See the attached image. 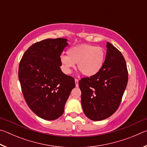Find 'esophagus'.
Returning a JSON list of instances; mask_svg holds the SVG:
<instances>
[{"label": "esophagus", "instance_id": "esophagus-1", "mask_svg": "<svg viewBox=\"0 0 147 147\" xmlns=\"http://www.w3.org/2000/svg\"><path fill=\"white\" fill-rule=\"evenodd\" d=\"M74 81H75V84H76V88H78V79H77V78H75L74 79Z\"/></svg>", "mask_w": 147, "mask_h": 147}]
</instances>
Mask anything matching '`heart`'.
<instances>
[{"mask_svg": "<svg viewBox=\"0 0 147 147\" xmlns=\"http://www.w3.org/2000/svg\"><path fill=\"white\" fill-rule=\"evenodd\" d=\"M67 56L62 55L60 62L63 71L70 73L77 63V67L84 75H95L101 70L105 60L106 53L102 47L93 45L81 44L74 46L67 52Z\"/></svg>", "mask_w": 147, "mask_h": 147, "instance_id": "b5f03b06", "label": "heart"}]
</instances>
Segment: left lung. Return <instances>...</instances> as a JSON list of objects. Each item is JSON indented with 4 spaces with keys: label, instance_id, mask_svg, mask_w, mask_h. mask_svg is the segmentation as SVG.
<instances>
[{
    "label": "left lung",
    "instance_id": "left-lung-1",
    "mask_svg": "<svg viewBox=\"0 0 147 147\" xmlns=\"http://www.w3.org/2000/svg\"><path fill=\"white\" fill-rule=\"evenodd\" d=\"M101 70L79 80L84 113L93 121L107 119L120 106L128 83V73L123 54L109 42Z\"/></svg>",
    "mask_w": 147,
    "mask_h": 147
}]
</instances>
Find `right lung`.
I'll return each instance as SVG.
<instances>
[{"label": "right lung", "mask_w": 147, "mask_h": 147, "mask_svg": "<svg viewBox=\"0 0 147 147\" xmlns=\"http://www.w3.org/2000/svg\"><path fill=\"white\" fill-rule=\"evenodd\" d=\"M67 39H47L32 45L20 61L18 76L27 105L39 117L59 118L74 87V78L61 71L60 56Z\"/></svg>", "instance_id": "right-lung-1"}]
</instances>
